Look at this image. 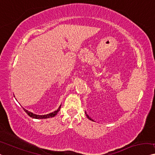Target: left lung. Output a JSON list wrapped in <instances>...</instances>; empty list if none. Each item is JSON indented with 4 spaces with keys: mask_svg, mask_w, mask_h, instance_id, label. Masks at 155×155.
Instances as JSON below:
<instances>
[{
    "mask_svg": "<svg viewBox=\"0 0 155 155\" xmlns=\"http://www.w3.org/2000/svg\"><path fill=\"white\" fill-rule=\"evenodd\" d=\"M85 114H86V112H85ZM86 116H87V118H88V119H90V120H92V121H94V120H92V119L91 118V117H89V115H87V114H86Z\"/></svg>",
    "mask_w": 155,
    "mask_h": 155,
    "instance_id": "8db88e82",
    "label": "left lung"
}]
</instances>
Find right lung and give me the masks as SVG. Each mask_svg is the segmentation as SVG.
Instances as JSON below:
<instances>
[{"mask_svg":"<svg viewBox=\"0 0 155 155\" xmlns=\"http://www.w3.org/2000/svg\"><path fill=\"white\" fill-rule=\"evenodd\" d=\"M61 104L60 105V107H58V108L56 110H55V111L52 112V113H50V114H47V115H36V114H33V113L29 111V110H28L26 109H25V108H24V111L26 113V114L29 115L30 117H33V118H35V119H46V118H49V117H54L55 115H57L58 113V111L60 110V108H61Z\"/></svg>","mask_w":155,"mask_h":155,"instance_id":"obj_1","label":"right lung"}]
</instances>
